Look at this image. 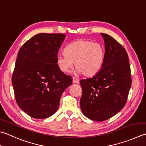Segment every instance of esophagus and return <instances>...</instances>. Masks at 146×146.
<instances>
[{
	"instance_id": "esophagus-1",
	"label": "esophagus",
	"mask_w": 146,
	"mask_h": 146,
	"mask_svg": "<svg viewBox=\"0 0 146 146\" xmlns=\"http://www.w3.org/2000/svg\"><path fill=\"white\" fill-rule=\"evenodd\" d=\"M72 82H73V83L78 84L79 82V79H76L75 78H73V79H72Z\"/></svg>"
}]
</instances>
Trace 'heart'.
I'll return each mask as SVG.
<instances>
[{
  "instance_id": "heart-1",
  "label": "heart",
  "mask_w": 146,
  "mask_h": 146,
  "mask_svg": "<svg viewBox=\"0 0 146 146\" xmlns=\"http://www.w3.org/2000/svg\"><path fill=\"white\" fill-rule=\"evenodd\" d=\"M65 54H58L56 62L62 72H69L74 67L77 74L92 77L97 74L103 65L104 51L100 44L86 39H79L69 44Z\"/></svg>"
}]
</instances>
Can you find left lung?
Masks as SVG:
<instances>
[{
	"mask_svg": "<svg viewBox=\"0 0 146 146\" xmlns=\"http://www.w3.org/2000/svg\"><path fill=\"white\" fill-rule=\"evenodd\" d=\"M101 35L106 49L101 69L93 78L80 81L81 111L85 116L97 121L109 119L124 107L131 85L125 49L109 35Z\"/></svg>",
	"mask_w": 146,
	"mask_h": 146,
	"instance_id": "left-lung-1",
	"label": "left lung"
}]
</instances>
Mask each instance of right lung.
I'll list each match as a JSON object with an SVG mask.
<instances>
[{
	"label": "right lung",
	"mask_w": 146,
	"mask_h": 146,
	"mask_svg": "<svg viewBox=\"0 0 146 146\" xmlns=\"http://www.w3.org/2000/svg\"><path fill=\"white\" fill-rule=\"evenodd\" d=\"M63 34L41 33L30 38L19 50L12 76L17 104L34 118L44 119L58 109L64 90L72 78L57 65Z\"/></svg>",
	"instance_id": "1"
}]
</instances>
